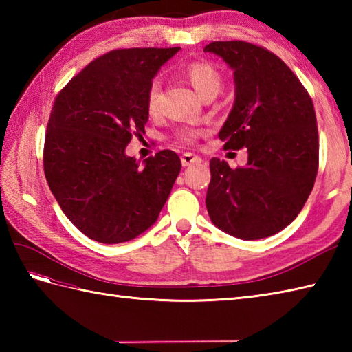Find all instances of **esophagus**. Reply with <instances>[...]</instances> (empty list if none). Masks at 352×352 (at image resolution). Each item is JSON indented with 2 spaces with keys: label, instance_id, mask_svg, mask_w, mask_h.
<instances>
[{
  "label": "esophagus",
  "instance_id": "obj_1",
  "mask_svg": "<svg viewBox=\"0 0 352 352\" xmlns=\"http://www.w3.org/2000/svg\"><path fill=\"white\" fill-rule=\"evenodd\" d=\"M201 159L198 155L192 154V153H184L182 155V164L183 166H190V164H195V163H199Z\"/></svg>",
  "mask_w": 352,
  "mask_h": 352
}]
</instances>
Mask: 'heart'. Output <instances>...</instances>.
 <instances>
[{
    "mask_svg": "<svg viewBox=\"0 0 352 352\" xmlns=\"http://www.w3.org/2000/svg\"><path fill=\"white\" fill-rule=\"evenodd\" d=\"M183 74L201 96L218 95V92L221 91L222 76L218 71V68H214L210 62H206V60L190 62L183 69ZM159 109H160V83L159 81H153V83L149 85L148 92H146V110L149 115H157L159 113ZM199 134H201V130L184 126V129L178 130L177 138L183 142H188V144H192V142H195L198 139Z\"/></svg>",
    "mask_w": 352,
    "mask_h": 352,
    "instance_id": "1",
    "label": "heart"
}]
</instances>
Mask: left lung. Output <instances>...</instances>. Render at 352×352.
Instances as JSON below:
<instances>
[{"label": "left lung", "instance_id": "8db88e82", "mask_svg": "<svg viewBox=\"0 0 352 352\" xmlns=\"http://www.w3.org/2000/svg\"><path fill=\"white\" fill-rule=\"evenodd\" d=\"M234 77V104L219 139L226 149L246 148L248 163L231 169L210 160L206 206L223 233L257 241L286 228L316 180L319 140L310 95L281 58L242 41L212 42Z\"/></svg>", "mask_w": 352, "mask_h": 352}]
</instances>
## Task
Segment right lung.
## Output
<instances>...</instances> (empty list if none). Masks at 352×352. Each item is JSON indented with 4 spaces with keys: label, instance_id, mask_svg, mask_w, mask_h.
Returning a JSON list of instances; mask_svg holds the SVG:
<instances>
[{
    "label": "right lung",
    "instance_id": "1",
    "mask_svg": "<svg viewBox=\"0 0 352 352\" xmlns=\"http://www.w3.org/2000/svg\"><path fill=\"white\" fill-rule=\"evenodd\" d=\"M180 48L113 50L89 63L57 95L43 170L74 226L101 243L129 242L154 226L182 162L163 149L140 164L125 154L145 134L146 92Z\"/></svg>",
    "mask_w": 352,
    "mask_h": 352
}]
</instances>
